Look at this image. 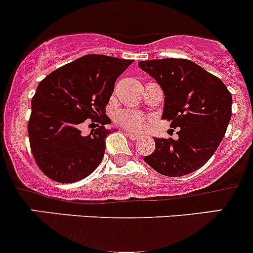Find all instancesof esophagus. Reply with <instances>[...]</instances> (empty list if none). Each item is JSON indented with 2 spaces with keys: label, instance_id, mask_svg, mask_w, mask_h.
Masks as SVG:
<instances>
[{
  "label": "esophagus",
  "instance_id": "1",
  "mask_svg": "<svg viewBox=\"0 0 253 253\" xmlns=\"http://www.w3.org/2000/svg\"><path fill=\"white\" fill-rule=\"evenodd\" d=\"M126 134L131 141H138V139L142 138L141 134H134V133H126Z\"/></svg>",
  "mask_w": 253,
  "mask_h": 253
}]
</instances>
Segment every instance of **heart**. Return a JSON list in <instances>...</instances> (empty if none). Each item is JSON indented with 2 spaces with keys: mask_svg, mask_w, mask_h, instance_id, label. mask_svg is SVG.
<instances>
[{
  "mask_svg": "<svg viewBox=\"0 0 253 253\" xmlns=\"http://www.w3.org/2000/svg\"><path fill=\"white\" fill-rule=\"evenodd\" d=\"M116 122L131 131H141L148 126V120L144 115L129 110L117 112Z\"/></svg>",
  "mask_w": 253,
  "mask_h": 253,
  "instance_id": "heart-1",
  "label": "heart"
}]
</instances>
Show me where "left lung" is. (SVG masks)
Wrapping results in <instances>:
<instances>
[{
	"instance_id": "obj_1",
	"label": "left lung",
	"mask_w": 253,
	"mask_h": 253,
	"mask_svg": "<svg viewBox=\"0 0 253 253\" xmlns=\"http://www.w3.org/2000/svg\"><path fill=\"white\" fill-rule=\"evenodd\" d=\"M165 94L163 119L177 139L155 138L144 162L159 174L178 177L196 171L215 153L231 119V93L218 77L186 58L141 61Z\"/></svg>"
}]
</instances>
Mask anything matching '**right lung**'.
<instances>
[{
    "label": "right lung",
    "mask_w": 253,
    "mask_h": 253,
    "mask_svg": "<svg viewBox=\"0 0 253 253\" xmlns=\"http://www.w3.org/2000/svg\"><path fill=\"white\" fill-rule=\"evenodd\" d=\"M132 62L85 55L40 82L32 99L28 136L35 163L48 178L76 182L98 168L111 132L104 126L110 122L106 105L115 82ZM88 118L97 126L83 136L79 127Z\"/></svg>",
    "instance_id": "right-lung-1"
}]
</instances>
